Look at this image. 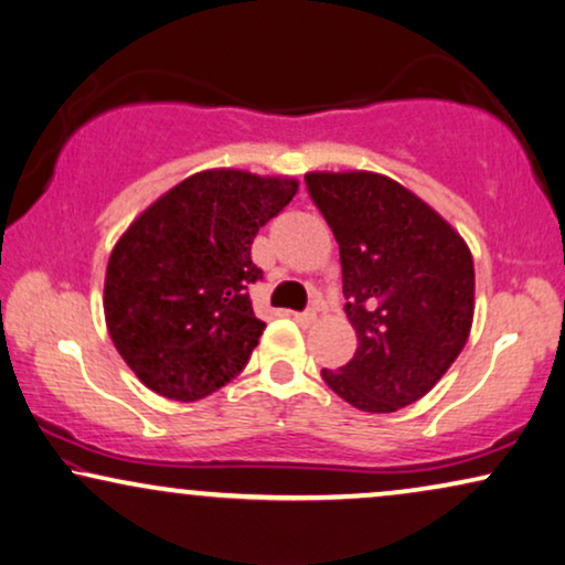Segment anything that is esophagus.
Segmentation results:
<instances>
[{
    "instance_id": "34e87169",
    "label": "esophagus",
    "mask_w": 565,
    "mask_h": 565,
    "mask_svg": "<svg viewBox=\"0 0 565 565\" xmlns=\"http://www.w3.org/2000/svg\"><path fill=\"white\" fill-rule=\"evenodd\" d=\"M291 318H295L299 326H312L318 315H315V310H305V312H295V315H291Z\"/></svg>"
}]
</instances>
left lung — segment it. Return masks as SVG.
<instances>
[{"label": "left lung", "mask_w": 565, "mask_h": 565, "mask_svg": "<svg viewBox=\"0 0 565 565\" xmlns=\"http://www.w3.org/2000/svg\"><path fill=\"white\" fill-rule=\"evenodd\" d=\"M307 193L341 247L345 315L359 349L322 380L353 408L393 413L460 356L476 270L465 239L418 195L377 172H310Z\"/></svg>", "instance_id": "8db88e82"}]
</instances>
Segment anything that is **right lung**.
<instances>
[{"label":"right lung","mask_w":565,"mask_h":565,"mask_svg":"<svg viewBox=\"0 0 565 565\" xmlns=\"http://www.w3.org/2000/svg\"><path fill=\"white\" fill-rule=\"evenodd\" d=\"M297 180L206 170L157 199L113 247L105 322L120 356L157 395L193 403L245 370L266 322L250 245L295 199Z\"/></svg>","instance_id":"obj_1"}]
</instances>
